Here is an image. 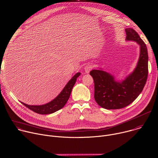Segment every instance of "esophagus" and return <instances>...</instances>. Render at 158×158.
<instances>
[{
  "label": "esophagus",
  "mask_w": 158,
  "mask_h": 158,
  "mask_svg": "<svg viewBox=\"0 0 158 158\" xmlns=\"http://www.w3.org/2000/svg\"><path fill=\"white\" fill-rule=\"evenodd\" d=\"M92 69H93V66H92L91 65H90V64H88V65H87L86 66H85V71L86 73H88L91 71V70Z\"/></svg>",
  "instance_id": "obj_1"
}]
</instances>
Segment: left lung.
Returning a JSON list of instances; mask_svg holds the SVG:
<instances>
[{
  "mask_svg": "<svg viewBox=\"0 0 158 158\" xmlns=\"http://www.w3.org/2000/svg\"><path fill=\"white\" fill-rule=\"evenodd\" d=\"M127 40L136 42L140 45V55L134 72L122 82H117L113 76L103 70L89 72L94 84V98L102 108L108 110L121 109L133 102L143 91L148 75L147 47L136 31L126 28Z\"/></svg>",
  "mask_w": 158,
  "mask_h": 158,
  "instance_id": "8db88e82",
  "label": "left lung"
}]
</instances>
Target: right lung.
<instances>
[{
	"label": "right lung",
	"mask_w": 158,
	"mask_h": 158,
	"mask_svg": "<svg viewBox=\"0 0 158 158\" xmlns=\"http://www.w3.org/2000/svg\"><path fill=\"white\" fill-rule=\"evenodd\" d=\"M80 75V73L75 74L73 78L68 82L65 88L61 91L57 97L50 103L40 106L28 105L21 102L25 106L33 111L35 113L40 114H48L53 113L64 107L67 103L72 90V88L76 82L77 78Z\"/></svg>",
	"instance_id": "obj_1"
}]
</instances>
